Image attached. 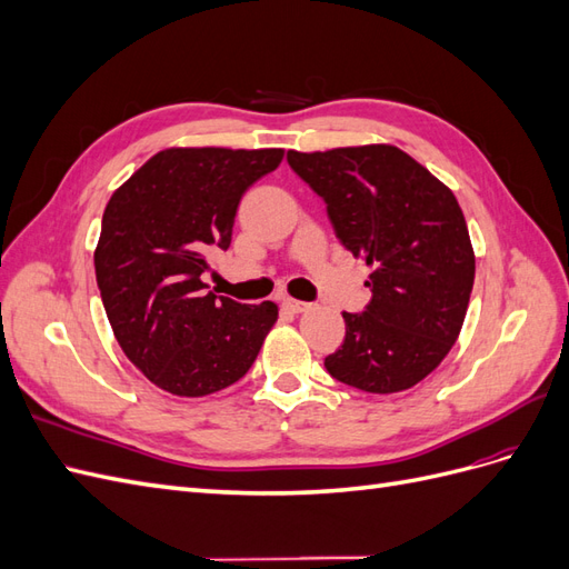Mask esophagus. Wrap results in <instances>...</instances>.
<instances>
[{
    "instance_id": "esophagus-1",
    "label": "esophagus",
    "mask_w": 569,
    "mask_h": 569,
    "mask_svg": "<svg viewBox=\"0 0 569 569\" xmlns=\"http://www.w3.org/2000/svg\"><path fill=\"white\" fill-rule=\"evenodd\" d=\"M282 306L287 308V311H291V313H303V311H308V308H311V303L297 301V299H284Z\"/></svg>"
}]
</instances>
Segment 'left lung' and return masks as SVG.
Wrapping results in <instances>:
<instances>
[{"label":"left lung","instance_id":"left-lung-1","mask_svg":"<svg viewBox=\"0 0 569 569\" xmlns=\"http://www.w3.org/2000/svg\"><path fill=\"white\" fill-rule=\"evenodd\" d=\"M291 170L327 203L339 242L372 268L363 313L325 358L335 380L370 393L416 387L456 343L475 251L453 192L391 144L289 151Z\"/></svg>","mask_w":569,"mask_h":569}]
</instances>
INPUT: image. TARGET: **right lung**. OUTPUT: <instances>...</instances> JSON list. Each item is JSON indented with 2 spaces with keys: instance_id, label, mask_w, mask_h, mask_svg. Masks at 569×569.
<instances>
[{
  "instance_id": "add662e5",
  "label": "right lung",
  "mask_w": 569,
  "mask_h": 569,
  "mask_svg": "<svg viewBox=\"0 0 569 569\" xmlns=\"http://www.w3.org/2000/svg\"><path fill=\"white\" fill-rule=\"evenodd\" d=\"M282 149H163L120 184L101 218L97 284L120 349L176 396H206L249 372L278 306L206 291V256L226 251L239 199Z\"/></svg>"
}]
</instances>
